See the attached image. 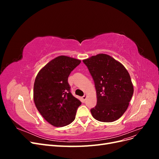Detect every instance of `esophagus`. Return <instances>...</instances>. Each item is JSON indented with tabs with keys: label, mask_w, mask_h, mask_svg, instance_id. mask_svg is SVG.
<instances>
[{
	"label": "esophagus",
	"mask_w": 159,
	"mask_h": 159,
	"mask_svg": "<svg viewBox=\"0 0 159 159\" xmlns=\"http://www.w3.org/2000/svg\"><path fill=\"white\" fill-rule=\"evenodd\" d=\"M86 98H87V95H86L85 94H84V95L82 97V99H83L84 101H85V100L86 99Z\"/></svg>",
	"instance_id": "1"
}]
</instances>
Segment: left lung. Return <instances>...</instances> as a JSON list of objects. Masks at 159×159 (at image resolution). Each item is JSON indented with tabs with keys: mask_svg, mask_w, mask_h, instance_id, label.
<instances>
[{
	"mask_svg": "<svg viewBox=\"0 0 159 159\" xmlns=\"http://www.w3.org/2000/svg\"><path fill=\"white\" fill-rule=\"evenodd\" d=\"M94 81L97 105L91 109L94 119L113 122L126 111L133 94L131 77L124 66L107 54H99L83 60Z\"/></svg>",
	"mask_w": 159,
	"mask_h": 159,
	"instance_id": "1",
	"label": "left lung"
}]
</instances>
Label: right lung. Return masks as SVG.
Wrapping results in <instances>:
<instances>
[{
    "label": "right lung",
    "mask_w": 159,
    "mask_h": 159,
    "mask_svg": "<svg viewBox=\"0 0 159 159\" xmlns=\"http://www.w3.org/2000/svg\"><path fill=\"white\" fill-rule=\"evenodd\" d=\"M81 60L66 56L56 57L37 74L34 102L42 116L52 125L64 127L74 121L81 102L70 92L68 76Z\"/></svg>",
    "instance_id": "right-lung-1"
}]
</instances>
